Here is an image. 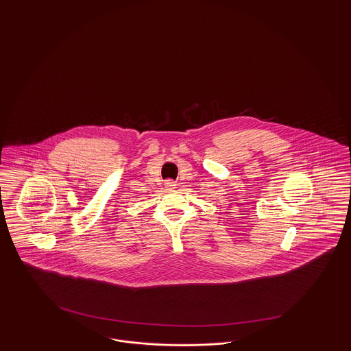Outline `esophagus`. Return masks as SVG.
Wrapping results in <instances>:
<instances>
[{"mask_svg":"<svg viewBox=\"0 0 351 351\" xmlns=\"http://www.w3.org/2000/svg\"><path fill=\"white\" fill-rule=\"evenodd\" d=\"M165 185H166V188H167V189H169V191H171V189H175V186H176V183H175L173 180H167V182L165 183Z\"/></svg>","mask_w":351,"mask_h":351,"instance_id":"esophagus-1","label":"esophagus"}]
</instances>
